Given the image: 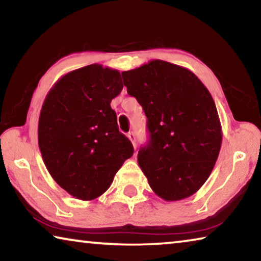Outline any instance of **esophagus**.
<instances>
[{"mask_svg": "<svg viewBox=\"0 0 261 261\" xmlns=\"http://www.w3.org/2000/svg\"><path fill=\"white\" fill-rule=\"evenodd\" d=\"M127 138L130 139V141L132 143V145H134V147H135V149H136V143H135V135L132 134V132H129V134H127Z\"/></svg>", "mask_w": 261, "mask_h": 261, "instance_id": "1", "label": "esophagus"}]
</instances>
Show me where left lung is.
<instances>
[{
  "instance_id": "8db88e82",
  "label": "left lung",
  "mask_w": 261,
  "mask_h": 261,
  "mask_svg": "<svg viewBox=\"0 0 261 261\" xmlns=\"http://www.w3.org/2000/svg\"><path fill=\"white\" fill-rule=\"evenodd\" d=\"M122 76L148 120L151 140L138 165L149 187L166 201L191 197L210 177L222 143L210 91L189 69L161 60Z\"/></svg>"
}]
</instances>
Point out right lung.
<instances>
[{"mask_svg":"<svg viewBox=\"0 0 261 261\" xmlns=\"http://www.w3.org/2000/svg\"><path fill=\"white\" fill-rule=\"evenodd\" d=\"M122 90L120 71L95 63L62 76L43 101L38 124L42 160L55 182L77 199L103 194L134 154L110 107Z\"/></svg>","mask_w":261,"mask_h":261,"instance_id":"obj_1","label":"right lung"}]
</instances>
